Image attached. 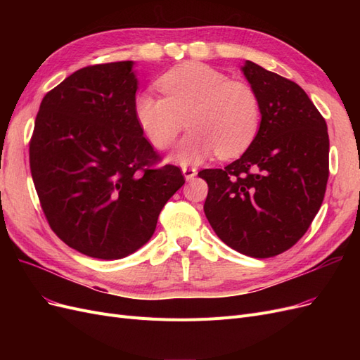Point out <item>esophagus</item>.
<instances>
[{
    "label": "esophagus",
    "instance_id": "esophagus-1",
    "mask_svg": "<svg viewBox=\"0 0 360 360\" xmlns=\"http://www.w3.org/2000/svg\"><path fill=\"white\" fill-rule=\"evenodd\" d=\"M183 174H184V179H186L188 181L192 180L195 176H197V168L193 167H183Z\"/></svg>",
    "mask_w": 360,
    "mask_h": 360
}]
</instances>
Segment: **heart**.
I'll return each mask as SVG.
<instances>
[{
    "label": "heart",
    "mask_w": 360,
    "mask_h": 360,
    "mask_svg": "<svg viewBox=\"0 0 360 360\" xmlns=\"http://www.w3.org/2000/svg\"><path fill=\"white\" fill-rule=\"evenodd\" d=\"M163 97L150 91L136 96L134 112L148 141L168 150L186 126L174 159L195 163L213 153L221 159L240 156L254 143L261 126V102L248 82L202 63H184L158 81Z\"/></svg>",
    "instance_id": "obj_1"
}]
</instances>
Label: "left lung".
<instances>
[{
  "label": "left lung",
  "instance_id": "left-lung-1",
  "mask_svg": "<svg viewBox=\"0 0 360 360\" xmlns=\"http://www.w3.org/2000/svg\"><path fill=\"white\" fill-rule=\"evenodd\" d=\"M243 73L261 102V126L240 159L202 169L204 213L217 237L237 252L270 258L308 231L329 179L326 120L303 89L246 61Z\"/></svg>",
  "mask_w": 360,
  "mask_h": 360
}]
</instances>
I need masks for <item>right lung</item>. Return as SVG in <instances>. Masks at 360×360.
<instances>
[{
    "label": "right lung",
    "instance_id": "right-lung-1",
    "mask_svg": "<svg viewBox=\"0 0 360 360\" xmlns=\"http://www.w3.org/2000/svg\"><path fill=\"white\" fill-rule=\"evenodd\" d=\"M132 61L76 70L46 93L30 139V169L51 230L78 252L117 259L156 230L183 184L144 136Z\"/></svg>",
    "mask_w": 360,
    "mask_h": 360
}]
</instances>
